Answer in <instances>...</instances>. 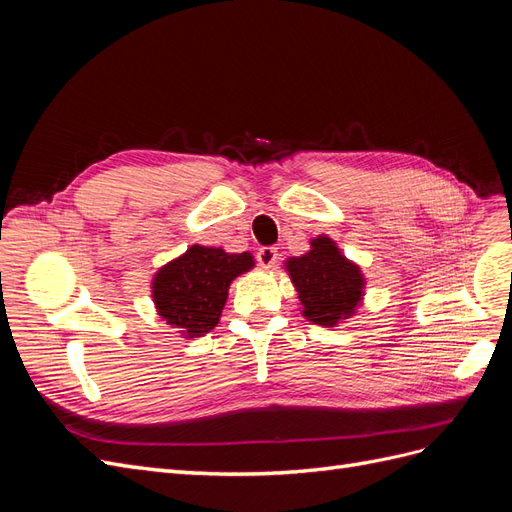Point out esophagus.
Listing matches in <instances>:
<instances>
[{"label": "esophagus", "instance_id": "1", "mask_svg": "<svg viewBox=\"0 0 512 512\" xmlns=\"http://www.w3.org/2000/svg\"><path fill=\"white\" fill-rule=\"evenodd\" d=\"M256 258H258V262H260V267H262V269H271V267L275 265V260H277V247H273V245L260 247L258 254H256Z\"/></svg>", "mask_w": 512, "mask_h": 512}]
</instances>
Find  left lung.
I'll use <instances>...</instances> for the list:
<instances>
[{"instance_id":"obj_1","label":"left lung","mask_w":512,"mask_h":512,"mask_svg":"<svg viewBox=\"0 0 512 512\" xmlns=\"http://www.w3.org/2000/svg\"><path fill=\"white\" fill-rule=\"evenodd\" d=\"M286 271L299 292L303 316L320 327H335L350 318L363 299L365 280L333 239H312V250L286 260Z\"/></svg>"}]
</instances>
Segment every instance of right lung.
Masks as SVG:
<instances>
[{
	"instance_id": "right-lung-1",
	"label": "right lung",
	"mask_w": 512,
	"mask_h": 512,
	"mask_svg": "<svg viewBox=\"0 0 512 512\" xmlns=\"http://www.w3.org/2000/svg\"><path fill=\"white\" fill-rule=\"evenodd\" d=\"M252 267L250 252L228 254L222 247L192 245L153 277V303L166 324L185 337H200L220 322L230 282Z\"/></svg>"
}]
</instances>
